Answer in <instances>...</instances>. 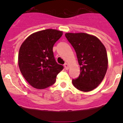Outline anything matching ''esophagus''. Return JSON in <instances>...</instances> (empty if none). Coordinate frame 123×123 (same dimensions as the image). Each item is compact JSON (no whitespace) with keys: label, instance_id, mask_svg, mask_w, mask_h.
<instances>
[{"label":"esophagus","instance_id":"obj_1","mask_svg":"<svg viewBox=\"0 0 123 123\" xmlns=\"http://www.w3.org/2000/svg\"><path fill=\"white\" fill-rule=\"evenodd\" d=\"M64 67H65V69H69V65H68V64L67 63H65V65H64Z\"/></svg>","mask_w":123,"mask_h":123}]
</instances>
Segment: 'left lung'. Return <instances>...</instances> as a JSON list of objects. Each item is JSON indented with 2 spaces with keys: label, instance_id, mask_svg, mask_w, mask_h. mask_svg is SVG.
Listing matches in <instances>:
<instances>
[{
  "label": "left lung",
  "instance_id": "obj_1",
  "mask_svg": "<svg viewBox=\"0 0 123 123\" xmlns=\"http://www.w3.org/2000/svg\"><path fill=\"white\" fill-rule=\"evenodd\" d=\"M74 49L80 65V75L73 79L75 87L82 92H89L103 81L108 68L106 49L96 36L84 32L65 34Z\"/></svg>",
  "mask_w": 123,
  "mask_h": 123
}]
</instances>
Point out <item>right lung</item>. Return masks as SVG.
Here are the masks:
<instances>
[{"mask_svg":"<svg viewBox=\"0 0 123 123\" xmlns=\"http://www.w3.org/2000/svg\"><path fill=\"white\" fill-rule=\"evenodd\" d=\"M63 35V31L47 29L34 32L19 48L18 66L27 82L37 89L54 84L56 75L63 68L56 62L53 47Z\"/></svg>","mask_w":123,"mask_h":123,"instance_id":"right-lung-1","label":"right lung"}]
</instances>
